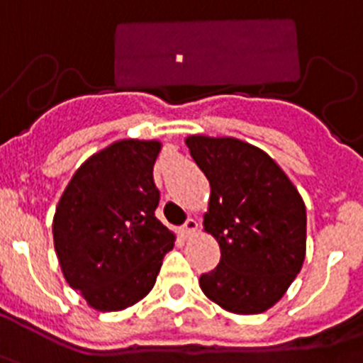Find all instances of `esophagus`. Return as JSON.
<instances>
[{
	"instance_id": "obj_1",
	"label": "esophagus",
	"mask_w": 363,
	"mask_h": 363,
	"mask_svg": "<svg viewBox=\"0 0 363 363\" xmlns=\"http://www.w3.org/2000/svg\"><path fill=\"white\" fill-rule=\"evenodd\" d=\"M197 228H199V223H197V220L195 219H188L184 223V225L181 226V228H179V232H181V235L182 238H191V235L195 234V232H197Z\"/></svg>"
}]
</instances>
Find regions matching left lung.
<instances>
[{
	"label": "left lung",
	"instance_id": "left-lung-1",
	"mask_svg": "<svg viewBox=\"0 0 363 363\" xmlns=\"http://www.w3.org/2000/svg\"><path fill=\"white\" fill-rule=\"evenodd\" d=\"M186 146L210 181L203 225L220 248L219 264L199 277L201 289L228 313H264L303 267V199L285 172L252 144L191 135Z\"/></svg>",
	"mask_w": 363,
	"mask_h": 363
}]
</instances>
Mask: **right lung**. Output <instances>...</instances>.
<instances>
[{
	"label": "right lung",
	"mask_w": 363,
	"mask_h": 363,
	"mask_svg": "<svg viewBox=\"0 0 363 363\" xmlns=\"http://www.w3.org/2000/svg\"><path fill=\"white\" fill-rule=\"evenodd\" d=\"M159 140L124 138L82 164L52 219L65 281L102 313L122 311L153 289L175 235L155 217Z\"/></svg>",
	"instance_id": "obj_1"
}]
</instances>
